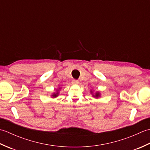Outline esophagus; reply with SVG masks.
<instances>
[{
    "instance_id": "34e87169",
    "label": "esophagus",
    "mask_w": 150,
    "mask_h": 150,
    "mask_svg": "<svg viewBox=\"0 0 150 150\" xmlns=\"http://www.w3.org/2000/svg\"><path fill=\"white\" fill-rule=\"evenodd\" d=\"M79 83V81L75 80V79H73V80L72 81V84H78Z\"/></svg>"
}]
</instances>
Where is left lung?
Instances as JSON below:
<instances>
[{"label":"left lung","instance_id":"obj_1","mask_svg":"<svg viewBox=\"0 0 150 150\" xmlns=\"http://www.w3.org/2000/svg\"><path fill=\"white\" fill-rule=\"evenodd\" d=\"M99 95H100L99 93H98V92H97L96 94H95V95L94 97H99Z\"/></svg>","mask_w":150,"mask_h":150}]
</instances>
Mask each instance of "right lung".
<instances>
[{"label":"right lung","mask_w":150,"mask_h":150,"mask_svg":"<svg viewBox=\"0 0 150 150\" xmlns=\"http://www.w3.org/2000/svg\"><path fill=\"white\" fill-rule=\"evenodd\" d=\"M58 94H59V93H58V92H57V93H54V94L52 95V96H53V97H56L57 96V95H58Z\"/></svg>","instance_id":"obj_1"}]
</instances>
